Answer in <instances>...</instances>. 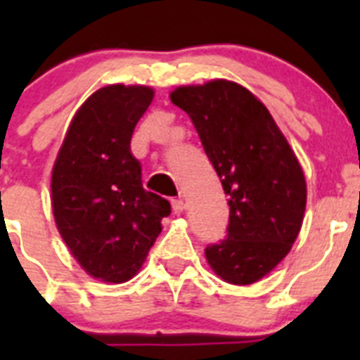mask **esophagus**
Segmentation results:
<instances>
[{
	"instance_id": "esophagus-1",
	"label": "esophagus",
	"mask_w": 360,
	"mask_h": 360,
	"mask_svg": "<svg viewBox=\"0 0 360 360\" xmlns=\"http://www.w3.org/2000/svg\"><path fill=\"white\" fill-rule=\"evenodd\" d=\"M171 205H173L174 214H180V212H182L184 209H186V203H184V200H182V198H174V200H171Z\"/></svg>"
}]
</instances>
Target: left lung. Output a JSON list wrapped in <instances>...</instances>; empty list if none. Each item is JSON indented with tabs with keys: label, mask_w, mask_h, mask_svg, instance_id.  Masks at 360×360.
Here are the masks:
<instances>
[{
	"label": "left lung",
	"mask_w": 360,
	"mask_h": 360,
	"mask_svg": "<svg viewBox=\"0 0 360 360\" xmlns=\"http://www.w3.org/2000/svg\"><path fill=\"white\" fill-rule=\"evenodd\" d=\"M171 101L191 117L229 196L227 236L205 249L209 265L232 285L256 283L301 231L303 169L265 104L243 86L224 79L180 86Z\"/></svg>",
	"instance_id": "1"
}]
</instances>
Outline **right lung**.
<instances>
[{
	"label": "right lung",
	"mask_w": 360,
	"mask_h": 360,
	"mask_svg": "<svg viewBox=\"0 0 360 360\" xmlns=\"http://www.w3.org/2000/svg\"><path fill=\"white\" fill-rule=\"evenodd\" d=\"M149 86L110 84L70 122L52 171L59 234L79 265L106 283L131 279L162 231L171 203L142 187L131 135L153 101Z\"/></svg>",
	"instance_id": "add662e5"
}]
</instances>
